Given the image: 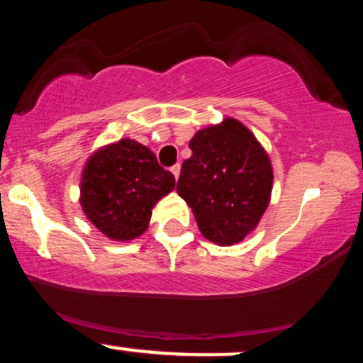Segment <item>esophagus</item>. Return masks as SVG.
<instances>
[{"label": "esophagus", "mask_w": 363, "mask_h": 363, "mask_svg": "<svg viewBox=\"0 0 363 363\" xmlns=\"http://www.w3.org/2000/svg\"><path fill=\"white\" fill-rule=\"evenodd\" d=\"M170 172H172L174 174V177H176V179H179V174H181V165H174V167L172 169H170Z\"/></svg>", "instance_id": "1"}]
</instances>
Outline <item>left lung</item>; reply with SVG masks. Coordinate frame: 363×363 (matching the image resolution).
<instances>
[{
	"label": "left lung",
	"instance_id": "obj_1",
	"mask_svg": "<svg viewBox=\"0 0 363 363\" xmlns=\"http://www.w3.org/2000/svg\"><path fill=\"white\" fill-rule=\"evenodd\" d=\"M177 193L193 210L210 242H242L272 201L273 167L268 152L239 119L199 129L191 138Z\"/></svg>",
	"mask_w": 363,
	"mask_h": 363
}]
</instances>
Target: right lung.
Listing matches in <instances>:
<instances>
[{
	"label": "right lung",
	"mask_w": 363,
	"mask_h": 363,
	"mask_svg": "<svg viewBox=\"0 0 363 363\" xmlns=\"http://www.w3.org/2000/svg\"><path fill=\"white\" fill-rule=\"evenodd\" d=\"M174 187L176 177L158 165L152 150L123 138L86 158L80 205L86 220L107 239L128 242L147 232L153 208Z\"/></svg>",
	"instance_id": "add662e5"
}]
</instances>
